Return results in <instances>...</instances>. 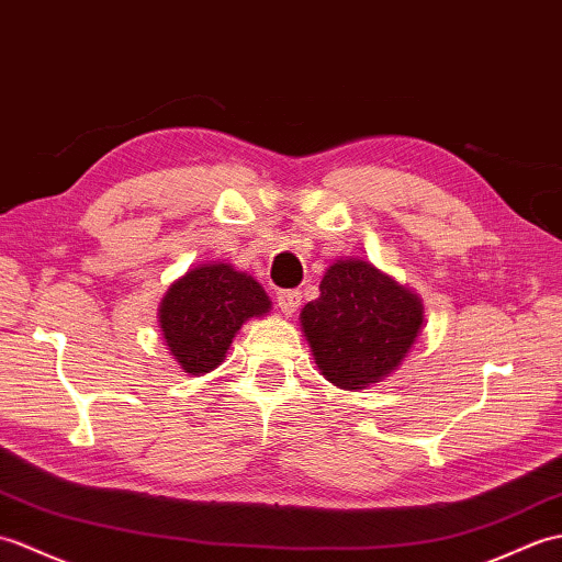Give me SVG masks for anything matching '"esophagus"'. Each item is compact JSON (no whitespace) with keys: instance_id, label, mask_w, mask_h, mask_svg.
<instances>
[{"instance_id":"34e87169","label":"esophagus","mask_w":562,"mask_h":562,"mask_svg":"<svg viewBox=\"0 0 562 562\" xmlns=\"http://www.w3.org/2000/svg\"><path fill=\"white\" fill-rule=\"evenodd\" d=\"M301 301H303L301 291H279V295H277V303H279L283 315H293L295 310L301 307Z\"/></svg>"}]
</instances>
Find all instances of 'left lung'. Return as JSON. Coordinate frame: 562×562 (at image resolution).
Wrapping results in <instances>:
<instances>
[{
  "instance_id": "8db88e82",
  "label": "left lung",
  "mask_w": 562,
  "mask_h": 562,
  "mask_svg": "<svg viewBox=\"0 0 562 562\" xmlns=\"http://www.w3.org/2000/svg\"><path fill=\"white\" fill-rule=\"evenodd\" d=\"M322 375L344 390L390 375L406 358L423 324V305L366 261H336L319 297L301 313Z\"/></svg>"
}]
</instances>
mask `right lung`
<instances>
[{"mask_svg": "<svg viewBox=\"0 0 562 562\" xmlns=\"http://www.w3.org/2000/svg\"><path fill=\"white\" fill-rule=\"evenodd\" d=\"M269 307L252 277L228 265H204L170 285L160 303V329L182 370L202 375L223 363L243 322Z\"/></svg>", "mask_w": 562, "mask_h": 562, "instance_id": "1", "label": "right lung"}]
</instances>
